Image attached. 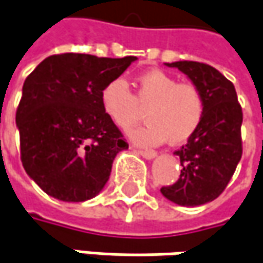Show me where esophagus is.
Instances as JSON below:
<instances>
[{
    "mask_svg": "<svg viewBox=\"0 0 263 263\" xmlns=\"http://www.w3.org/2000/svg\"><path fill=\"white\" fill-rule=\"evenodd\" d=\"M136 152H138L139 155H142L143 158H146V160H152V158L157 155V152L151 151V149H146V151H143V149H138Z\"/></svg>",
    "mask_w": 263,
    "mask_h": 263,
    "instance_id": "obj_1",
    "label": "esophagus"
}]
</instances>
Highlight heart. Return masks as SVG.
I'll return each instance as SVG.
<instances>
[{"mask_svg": "<svg viewBox=\"0 0 263 263\" xmlns=\"http://www.w3.org/2000/svg\"><path fill=\"white\" fill-rule=\"evenodd\" d=\"M102 109L114 124L128 130L146 109L148 123L130 132L133 142L145 146L165 140L179 145L192 138L205 115V99L194 83H177L176 77L161 69H151L136 78L132 93L123 78L108 81L100 91Z\"/></svg>", "mask_w": 263, "mask_h": 263, "instance_id": "obj_1", "label": "heart"}]
</instances>
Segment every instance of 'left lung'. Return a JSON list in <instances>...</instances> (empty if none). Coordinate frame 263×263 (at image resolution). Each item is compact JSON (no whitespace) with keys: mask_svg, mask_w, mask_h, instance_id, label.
<instances>
[{"mask_svg":"<svg viewBox=\"0 0 263 263\" xmlns=\"http://www.w3.org/2000/svg\"><path fill=\"white\" fill-rule=\"evenodd\" d=\"M188 75L201 88L205 115L200 128L175 154L180 158V176L173 185L163 186L167 200L195 207L217 198L234 175L243 155V111L235 87L210 65L182 60L167 63Z\"/></svg>","mask_w":263,"mask_h":263,"instance_id":"obj_1","label":"left lung"}]
</instances>
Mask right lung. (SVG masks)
<instances>
[{"instance_id": "add662e5", "label": "right lung", "mask_w": 263, "mask_h": 263, "mask_svg": "<svg viewBox=\"0 0 263 263\" xmlns=\"http://www.w3.org/2000/svg\"><path fill=\"white\" fill-rule=\"evenodd\" d=\"M136 59L53 54L25 80L16 111L20 160L50 197L86 201L108 182L115 155L128 143L102 109L100 91Z\"/></svg>"}]
</instances>
